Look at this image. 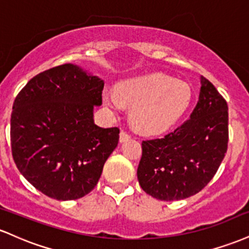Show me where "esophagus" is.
<instances>
[{"label": "esophagus", "mask_w": 249, "mask_h": 249, "mask_svg": "<svg viewBox=\"0 0 249 249\" xmlns=\"http://www.w3.org/2000/svg\"><path fill=\"white\" fill-rule=\"evenodd\" d=\"M131 139V136L128 134L127 132H125V131H121V133H119V141L121 142H127Z\"/></svg>", "instance_id": "34e87169"}]
</instances>
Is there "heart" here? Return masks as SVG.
I'll return each instance as SVG.
<instances>
[{
  "label": "heart",
  "instance_id": "obj_1",
  "mask_svg": "<svg viewBox=\"0 0 249 249\" xmlns=\"http://www.w3.org/2000/svg\"><path fill=\"white\" fill-rule=\"evenodd\" d=\"M105 105L115 111L131 108L133 125L144 132H160L181 118L192 102L187 83L164 73L133 77L103 92Z\"/></svg>",
  "mask_w": 249,
  "mask_h": 249
}]
</instances>
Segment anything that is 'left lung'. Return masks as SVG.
Wrapping results in <instances>:
<instances>
[{
	"label": "left lung",
	"instance_id": "obj_1",
	"mask_svg": "<svg viewBox=\"0 0 249 249\" xmlns=\"http://www.w3.org/2000/svg\"><path fill=\"white\" fill-rule=\"evenodd\" d=\"M199 101L190 119L162 138L142 141L137 176L153 198L172 201L194 196L212 180L228 144V107L201 76Z\"/></svg>",
	"mask_w": 249,
	"mask_h": 249
}]
</instances>
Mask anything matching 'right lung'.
I'll return each mask as SVG.
<instances>
[{"label": "right lung", "mask_w": 249, "mask_h": 249, "mask_svg": "<svg viewBox=\"0 0 249 249\" xmlns=\"http://www.w3.org/2000/svg\"><path fill=\"white\" fill-rule=\"evenodd\" d=\"M104 82L77 65L38 73L16 96L10 119L14 161L36 190L56 200L87 196L119 141L93 123Z\"/></svg>", "instance_id": "right-lung-1"}]
</instances>
